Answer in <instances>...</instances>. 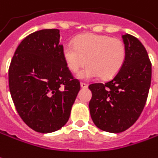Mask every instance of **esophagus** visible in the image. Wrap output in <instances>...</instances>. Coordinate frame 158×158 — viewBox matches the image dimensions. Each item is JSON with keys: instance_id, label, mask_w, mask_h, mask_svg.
Listing matches in <instances>:
<instances>
[{"instance_id": "obj_1", "label": "esophagus", "mask_w": 158, "mask_h": 158, "mask_svg": "<svg viewBox=\"0 0 158 158\" xmlns=\"http://www.w3.org/2000/svg\"><path fill=\"white\" fill-rule=\"evenodd\" d=\"M80 85H81V87L82 89H86V88H88V85H87L86 83H84V82H81Z\"/></svg>"}]
</instances>
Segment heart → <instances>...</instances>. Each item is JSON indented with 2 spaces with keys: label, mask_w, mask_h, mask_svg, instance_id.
Here are the masks:
<instances>
[{
  "label": "heart",
  "mask_w": 158,
  "mask_h": 158,
  "mask_svg": "<svg viewBox=\"0 0 158 158\" xmlns=\"http://www.w3.org/2000/svg\"><path fill=\"white\" fill-rule=\"evenodd\" d=\"M62 56L70 71L78 73L82 80L100 77L109 79L120 71L126 57L125 46L121 40L108 35L84 34L77 37L74 45L67 43L62 48Z\"/></svg>",
  "instance_id": "obj_1"
}]
</instances>
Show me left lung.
Masks as SVG:
<instances>
[{"instance_id": "1", "label": "left lung", "mask_w": 158, "mask_h": 158, "mask_svg": "<svg viewBox=\"0 0 158 158\" xmlns=\"http://www.w3.org/2000/svg\"><path fill=\"white\" fill-rule=\"evenodd\" d=\"M124 63L113 79L93 83L89 103L94 123L102 131L120 133L132 126L144 108L151 81V62L142 42L135 36L123 35Z\"/></svg>"}]
</instances>
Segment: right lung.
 Here are the masks:
<instances>
[{
    "instance_id": "add662e5",
    "label": "right lung",
    "mask_w": 158,
    "mask_h": 158,
    "mask_svg": "<svg viewBox=\"0 0 158 158\" xmlns=\"http://www.w3.org/2000/svg\"><path fill=\"white\" fill-rule=\"evenodd\" d=\"M59 42V29L30 34L19 44L8 69L9 91L18 114L40 133L66 124L81 88L64 62Z\"/></svg>"
}]
</instances>
